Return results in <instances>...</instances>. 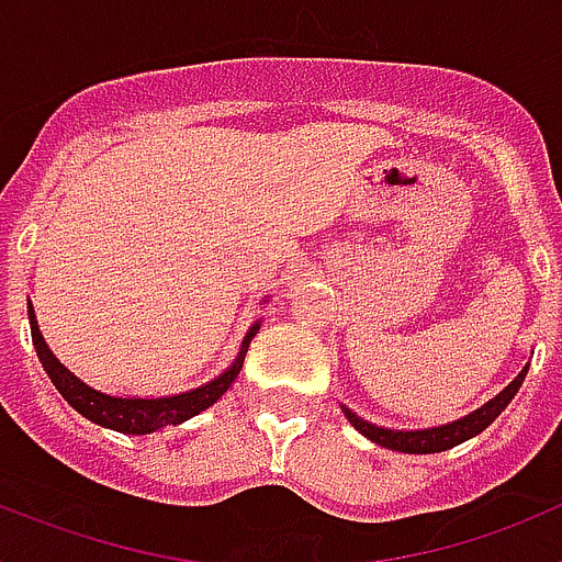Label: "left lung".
Masks as SVG:
<instances>
[{
  "label": "left lung",
  "instance_id": "left-lung-1",
  "mask_svg": "<svg viewBox=\"0 0 562 562\" xmlns=\"http://www.w3.org/2000/svg\"><path fill=\"white\" fill-rule=\"evenodd\" d=\"M526 369H529V366H526ZM526 369L520 371V374L515 376V380L509 382V385H506V389L495 396V400L486 402L484 408L473 411L470 416L453 422V425H445V428L389 430V428H376V425H371V422H362L360 416L351 414L349 408H342V411H346V416H349L351 425H355L362 436H369L371 441H376L380 448L400 450V453H441V450H450V448H456V445H461V441L473 439V436H479L481 430L490 425V422H495V416H498L501 411L509 405V400L518 394L520 382H524V376H526Z\"/></svg>",
  "mask_w": 562,
  "mask_h": 562
}]
</instances>
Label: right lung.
I'll return each instance as SVG.
<instances>
[{
  "label": "right lung",
  "mask_w": 562,
  "mask_h": 562,
  "mask_svg": "<svg viewBox=\"0 0 562 562\" xmlns=\"http://www.w3.org/2000/svg\"><path fill=\"white\" fill-rule=\"evenodd\" d=\"M27 317H30V335H33L36 355L38 360H42L47 376L53 380V385L58 389V394H61L64 400L78 411V414L87 416L89 422H95V425H101V428H112L117 430V434H128V436L134 434L140 436V434H151V430L171 428V425H180V422L191 419V416L211 408L213 402L220 400V396L231 389V382L236 380L238 371H241L245 351L258 329V326H252V329L247 331L245 346H241V351H238L236 362H233L231 369H227L222 376H216L213 382H207V385H202V389L188 391V394H177V396H162V400H123V396H109L95 389H89V385H83L76 374H69L61 362L53 357V351L47 349V342H44L42 331H38L33 306H27Z\"/></svg>",
  "instance_id": "obj_1"
}]
</instances>
